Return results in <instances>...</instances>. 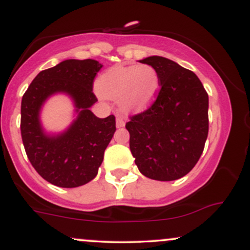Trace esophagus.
Segmentation results:
<instances>
[{
    "instance_id": "obj_1",
    "label": "esophagus",
    "mask_w": 250,
    "mask_h": 250,
    "mask_svg": "<svg viewBox=\"0 0 250 250\" xmlns=\"http://www.w3.org/2000/svg\"><path fill=\"white\" fill-rule=\"evenodd\" d=\"M125 117L121 116V115H117L116 116V127L117 128H122V127H125Z\"/></svg>"
}]
</instances>
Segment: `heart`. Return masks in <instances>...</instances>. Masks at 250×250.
<instances>
[{
  "instance_id": "obj_1",
  "label": "heart",
  "mask_w": 250,
  "mask_h": 250,
  "mask_svg": "<svg viewBox=\"0 0 250 250\" xmlns=\"http://www.w3.org/2000/svg\"><path fill=\"white\" fill-rule=\"evenodd\" d=\"M97 89L107 99L119 100L123 110L139 111L153 103L160 77L149 64L115 65L99 77Z\"/></svg>"
}]
</instances>
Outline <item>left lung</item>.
<instances>
[{
    "label": "left lung",
    "mask_w": 250,
    "mask_h": 250,
    "mask_svg": "<svg viewBox=\"0 0 250 250\" xmlns=\"http://www.w3.org/2000/svg\"><path fill=\"white\" fill-rule=\"evenodd\" d=\"M155 68L160 90L149 108L129 116V147L141 174L157 181L181 179L195 167L208 136V94L191 70L171 60L140 61Z\"/></svg>",
    "instance_id": "left-lung-1"
}]
</instances>
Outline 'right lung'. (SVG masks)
<instances>
[{
  "mask_svg": "<svg viewBox=\"0 0 250 250\" xmlns=\"http://www.w3.org/2000/svg\"><path fill=\"white\" fill-rule=\"evenodd\" d=\"M101 68L95 60H65L39 73L22 97L21 135L25 153L37 173L57 187L75 188L93 180L116 130L115 116L99 119L89 110L97 101L93 84ZM59 91L73 97L79 116L65 133L47 137L39 125V109Z\"/></svg>",
  "mask_w": 250,
  "mask_h": 250,
  "instance_id": "add662e5",
  "label": "right lung"
}]
</instances>
